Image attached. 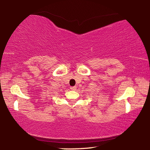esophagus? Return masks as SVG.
Here are the masks:
<instances>
[{
    "label": "esophagus",
    "mask_w": 150,
    "mask_h": 150,
    "mask_svg": "<svg viewBox=\"0 0 150 150\" xmlns=\"http://www.w3.org/2000/svg\"><path fill=\"white\" fill-rule=\"evenodd\" d=\"M76 88H77V87H76V86H71V87H70V89H71V90H75Z\"/></svg>",
    "instance_id": "34e87169"
}]
</instances>
